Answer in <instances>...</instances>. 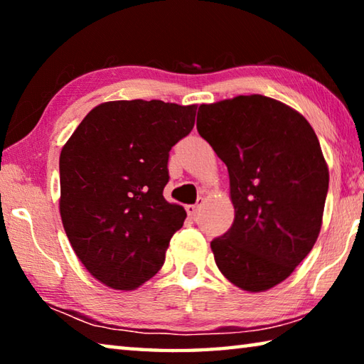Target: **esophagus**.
<instances>
[{"label": "esophagus", "instance_id": "obj_1", "mask_svg": "<svg viewBox=\"0 0 364 364\" xmlns=\"http://www.w3.org/2000/svg\"><path fill=\"white\" fill-rule=\"evenodd\" d=\"M202 202H204V199H200L197 200V204H191V205H186V212H188V215L191 218H194L196 215H197V212H199V208H200V205H202Z\"/></svg>", "mask_w": 364, "mask_h": 364}]
</instances>
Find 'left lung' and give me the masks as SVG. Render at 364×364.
<instances>
[{
  "mask_svg": "<svg viewBox=\"0 0 364 364\" xmlns=\"http://www.w3.org/2000/svg\"><path fill=\"white\" fill-rule=\"evenodd\" d=\"M197 132L230 173L232 226L210 242L215 262L249 292L274 287L321 230L329 170L310 123L262 95L202 104Z\"/></svg>",
  "mask_w": 364,
  "mask_h": 364,
  "instance_id": "8db88e82",
  "label": "left lung"
}]
</instances>
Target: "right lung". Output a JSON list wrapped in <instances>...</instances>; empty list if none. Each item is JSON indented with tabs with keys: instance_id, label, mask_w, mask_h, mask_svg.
<instances>
[{
	"instance_id": "1",
	"label": "right lung",
	"mask_w": 364,
	"mask_h": 364,
	"mask_svg": "<svg viewBox=\"0 0 364 364\" xmlns=\"http://www.w3.org/2000/svg\"><path fill=\"white\" fill-rule=\"evenodd\" d=\"M197 106L112 101L95 107L60 151L59 210L80 262L97 281L132 291L162 268L186 212L164 199L168 157Z\"/></svg>"
}]
</instances>
